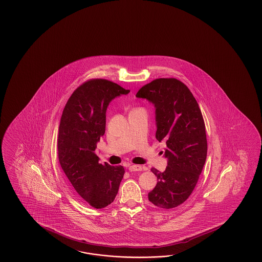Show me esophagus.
Masks as SVG:
<instances>
[{"label": "esophagus", "mask_w": 262, "mask_h": 262, "mask_svg": "<svg viewBox=\"0 0 262 262\" xmlns=\"http://www.w3.org/2000/svg\"><path fill=\"white\" fill-rule=\"evenodd\" d=\"M129 170L130 171H140V170H142V167L139 165H132L129 167Z\"/></svg>", "instance_id": "1"}]
</instances>
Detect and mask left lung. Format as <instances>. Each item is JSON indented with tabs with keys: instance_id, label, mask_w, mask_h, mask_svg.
<instances>
[{
	"instance_id": "left-lung-1",
	"label": "left lung",
	"mask_w": 262,
	"mask_h": 262,
	"mask_svg": "<svg viewBox=\"0 0 262 262\" xmlns=\"http://www.w3.org/2000/svg\"><path fill=\"white\" fill-rule=\"evenodd\" d=\"M156 107L158 141L167 144L164 172L151 168L157 184L148 194L149 201L162 209L181 205L192 194L207 157L205 123L194 95L176 78H157L136 95Z\"/></svg>"
}]
</instances>
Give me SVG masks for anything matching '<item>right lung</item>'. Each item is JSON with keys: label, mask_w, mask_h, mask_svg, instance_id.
Segmentation results:
<instances>
[{"label": "right lung", "mask_w": 262, "mask_h": 262, "mask_svg": "<svg viewBox=\"0 0 262 262\" xmlns=\"http://www.w3.org/2000/svg\"><path fill=\"white\" fill-rule=\"evenodd\" d=\"M129 92L106 79H91L74 91L61 114L59 162L73 191L96 209L113 202L123 178V167L102 165L95 150L105 134L107 106Z\"/></svg>", "instance_id": "obj_1"}]
</instances>
